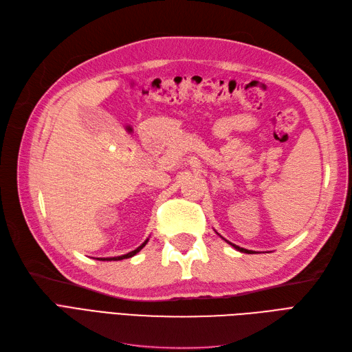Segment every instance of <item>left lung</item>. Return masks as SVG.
<instances>
[{
  "label": "left lung",
  "instance_id": "1",
  "mask_svg": "<svg viewBox=\"0 0 352 352\" xmlns=\"http://www.w3.org/2000/svg\"><path fill=\"white\" fill-rule=\"evenodd\" d=\"M229 242V241H228ZM233 248L235 250H238L239 252H245V254H252V251H250V250H245V248H241V247H238V245H235V243H232V242H229Z\"/></svg>",
  "mask_w": 352,
  "mask_h": 352
}]
</instances>
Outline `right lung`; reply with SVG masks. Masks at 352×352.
I'll use <instances>...</instances> for the list:
<instances>
[{
    "label": "right lung",
    "instance_id": "obj_1",
    "mask_svg": "<svg viewBox=\"0 0 352 352\" xmlns=\"http://www.w3.org/2000/svg\"><path fill=\"white\" fill-rule=\"evenodd\" d=\"M146 242H148V239L142 243V245H140V247H138L136 250H133V251H131V252H127V254H124V255H119V257H109V258H98V260H102V261H119V260H124V258H131V257H133V255L135 254H138V252H140L144 247H145V245H146Z\"/></svg>",
    "mask_w": 352,
    "mask_h": 352
}]
</instances>
